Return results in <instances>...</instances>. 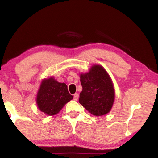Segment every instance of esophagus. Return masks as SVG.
I'll return each mask as SVG.
<instances>
[{"mask_svg":"<svg viewBox=\"0 0 158 158\" xmlns=\"http://www.w3.org/2000/svg\"><path fill=\"white\" fill-rule=\"evenodd\" d=\"M78 98H79V94L77 93H75V94H74V100H78Z\"/></svg>","mask_w":158,"mask_h":158,"instance_id":"1","label":"esophagus"}]
</instances>
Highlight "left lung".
<instances>
[{
	"mask_svg": "<svg viewBox=\"0 0 158 158\" xmlns=\"http://www.w3.org/2000/svg\"><path fill=\"white\" fill-rule=\"evenodd\" d=\"M83 89L79 102L93 115L102 116L109 113L115 100L113 83L102 66L94 64L89 71L80 75Z\"/></svg>",
	"mask_w": 158,
	"mask_h": 158,
	"instance_id": "left-lung-1",
	"label": "left lung"
}]
</instances>
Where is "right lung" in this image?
I'll list each match as a JSON object with an SVG mask.
<instances>
[{
	"label": "right lung",
	"mask_w": 158,
	"mask_h": 158,
	"mask_svg": "<svg viewBox=\"0 0 158 158\" xmlns=\"http://www.w3.org/2000/svg\"><path fill=\"white\" fill-rule=\"evenodd\" d=\"M73 98L66 83L50 77L41 81L36 100L39 109L45 115L52 116L58 113Z\"/></svg>",
	"instance_id": "1"
}]
</instances>
